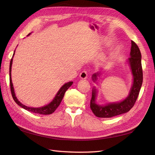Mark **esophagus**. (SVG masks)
<instances>
[{
    "label": "esophagus",
    "mask_w": 155,
    "mask_h": 155,
    "mask_svg": "<svg viewBox=\"0 0 155 155\" xmlns=\"http://www.w3.org/2000/svg\"><path fill=\"white\" fill-rule=\"evenodd\" d=\"M87 71L86 70H84L82 71L80 73V77L81 78V79H86L87 78Z\"/></svg>",
    "instance_id": "obj_1"
}]
</instances>
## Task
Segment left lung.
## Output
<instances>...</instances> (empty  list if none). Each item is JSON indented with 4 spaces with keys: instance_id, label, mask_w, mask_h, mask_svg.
<instances>
[{
    "instance_id": "obj_1",
    "label": "left lung",
    "mask_w": 155,
    "mask_h": 155,
    "mask_svg": "<svg viewBox=\"0 0 155 155\" xmlns=\"http://www.w3.org/2000/svg\"><path fill=\"white\" fill-rule=\"evenodd\" d=\"M128 63L133 75L134 81L129 95L125 99L119 103H112L106 105H99L96 103L97 89L95 88L93 89L90 107L93 114L97 117L111 118L127 112L134 106L142 85L143 70L141 52L136 43L133 41H131L130 57L128 58ZM100 75H101V73L94 74L92 75L93 81H95L97 80V76H99Z\"/></svg>"
}]
</instances>
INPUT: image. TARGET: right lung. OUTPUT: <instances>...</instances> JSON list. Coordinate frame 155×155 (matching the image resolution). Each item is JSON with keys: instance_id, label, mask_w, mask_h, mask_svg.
<instances>
[{"instance_id": "1", "label": "right lung", "mask_w": 155, "mask_h": 155, "mask_svg": "<svg viewBox=\"0 0 155 155\" xmlns=\"http://www.w3.org/2000/svg\"><path fill=\"white\" fill-rule=\"evenodd\" d=\"M29 35H30V33L29 34ZM14 54H15V51H14V52L13 54V56H14ZM12 58V59H11L10 63V85L11 93H12V96L13 97V99L14 100V101L16 102V104H18L19 106L21 107V108L25 109V110H27L28 111L31 112L33 113H37V114H45V115L51 114H52V113H53L55 111L56 109L58 108L60 103H61V101L63 99L64 96V94H65L66 91L68 90V89L73 84V81H69V82L66 83V84H65L64 85H62V87L59 89L58 93H56V95L55 97L54 98V99L52 100L48 104L45 105V106H44V107H39V108H32V107H29L27 106H25L24 104H21L20 102L18 101V99H17V97H16V95H15V93H14L13 84L12 82V78H11V70H12V60H13Z\"/></svg>"}]
</instances>
